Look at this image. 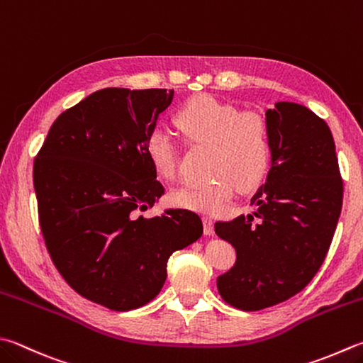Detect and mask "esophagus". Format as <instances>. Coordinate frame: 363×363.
I'll list each match as a JSON object with an SVG mask.
<instances>
[{"instance_id":"esophagus-1","label":"esophagus","mask_w":363,"mask_h":363,"mask_svg":"<svg viewBox=\"0 0 363 363\" xmlns=\"http://www.w3.org/2000/svg\"><path fill=\"white\" fill-rule=\"evenodd\" d=\"M213 230H215L213 220H211L210 216H203V232H205V234L211 235V234H213Z\"/></svg>"}]
</instances>
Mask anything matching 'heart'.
Instances as JSON below:
<instances>
[{
    "instance_id": "heart-1",
    "label": "heart",
    "mask_w": 363,
    "mask_h": 363,
    "mask_svg": "<svg viewBox=\"0 0 363 363\" xmlns=\"http://www.w3.org/2000/svg\"><path fill=\"white\" fill-rule=\"evenodd\" d=\"M177 126L186 138L211 145L210 174L203 183H184L170 193L182 208L216 215L228 207L238 189H252L264 180L272 160V129L265 112L242 108L210 94L191 98L175 115ZM147 158L161 179L172 180L179 172V148L166 128L150 133Z\"/></svg>"
}]
</instances>
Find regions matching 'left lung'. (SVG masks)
Listing matches in <instances>:
<instances>
[{"label": "left lung", "instance_id": "1", "mask_svg": "<svg viewBox=\"0 0 363 363\" xmlns=\"http://www.w3.org/2000/svg\"><path fill=\"white\" fill-rule=\"evenodd\" d=\"M272 167L251 197L252 213L215 223L237 261L218 277L224 302L257 311L296 296L323 265L343 205L335 142L327 123L305 106L277 102L265 112Z\"/></svg>", "mask_w": 363, "mask_h": 363}]
</instances>
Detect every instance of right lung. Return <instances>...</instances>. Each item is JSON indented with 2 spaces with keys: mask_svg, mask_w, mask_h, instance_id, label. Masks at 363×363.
<instances>
[{
  "mask_svg": "<svg viewBox=\"0 0 363 363\" xmlns=\"http://www.w3.org/2000/svg\"><path fill=\"white\" fill-rule=\"evenodd\" d=\"M174 90L104 88L53 121L33 166L39 224L57 270L113 311L158 296L167 261L201 238L194 211L143 218L164 194L145 145Z\"/></svg>",
  "mask_w": 363,
  "mask_h": 363,
  "instance_id": "right-lung-1",
  "label": "right lung"
}]
</instances>
